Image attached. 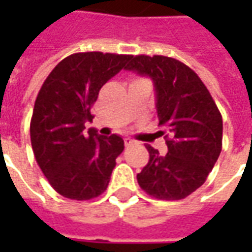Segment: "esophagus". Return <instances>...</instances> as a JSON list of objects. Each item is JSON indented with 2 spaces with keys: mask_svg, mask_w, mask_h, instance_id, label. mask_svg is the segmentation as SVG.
<instances>
[{
  "mask_svg": "<svg viewBox=\"0 0 252 252\" xmlns=\"http://www.w3.org/2000/svg\"><path fill=\"white\" fill-rule=\"evenodd\" d=\"M131 144H134V140H131L130 137H126L125 139V146H131Z\"/></svg>",
  "mask_w": 252,
  "mask_h": 252,
  "instance_id": "esophagus-1",
  "label": "esophagus"
}]
</instances>
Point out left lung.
<instances>
[{
  "mask_svg": "<svg viewBox=\"0 0 252 252\" xmlns=\"http://www.w3.org/2000/svg\"><path fill=\"white\" fill-rule=\"evenodd\" d=\"M150 77L156 88L158 125L168 153L147 146L150 158L137 182L162 200L187 198L205 184L215 167L223 139V121L210 92L192 68L165 56H130L125 67Z\"/></svg>",
  "mask_w": 252,
  "mask_h": 252,
  "instance_id": "left-lung-1",
  "label": "left lung"
}]
</instances>
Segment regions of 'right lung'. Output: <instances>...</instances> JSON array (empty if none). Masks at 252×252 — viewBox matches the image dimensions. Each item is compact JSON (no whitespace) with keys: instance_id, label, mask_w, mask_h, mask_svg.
<instances>
[{"instance_id":"right-lung-1","label":"right lung","mask_w":252,"mask_h":252,"mask_svg":"<svg viewBox=\"0 0 252 252\" xmlns=\"http://www.w3.org/2000/svg\"><path fill=\"white\" fill-rule=\"evenodd\" d=\"M129 54L87 52L63 59L44 80L34 101L31 143L34 158L64 198L88 200L103 193L125 149L118 134L84 131L92 122L99 90L129 62Z\"/></svg>"}]
</instances>
